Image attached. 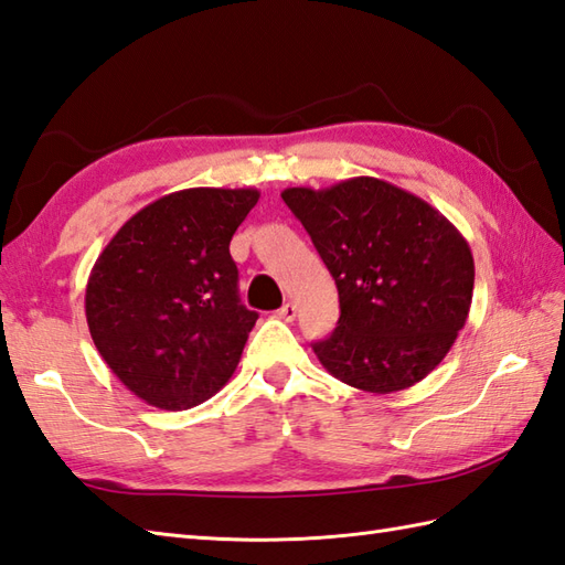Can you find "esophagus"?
Here are the masks:
<instances>
[{
	"mask_svg": "<svg viewBox=\"0 0 565 565\" xmlns=\"http://www.w3.org/2000/svg\"><path fill=\"white\" fill-rule=\"evenodd\" d=\"M295 317H297V307L292 302H287V305H282V309H278V319H282L287 323H292Z\"/></svg>",
	"mask_w": 565,
	"mask_h": 565,
	"instance_id": "esophagus-1",
	"label": "esophagus"
}]
</instances>
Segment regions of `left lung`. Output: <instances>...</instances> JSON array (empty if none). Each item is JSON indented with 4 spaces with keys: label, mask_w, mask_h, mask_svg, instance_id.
<instances>
[{
    "label": "left lung",
    "mask_w": 565,
    "mask_h": 565,
    "mask_svg": "<svg viewBox=\"0 0 565 565\" xmlns=\"http://www.w3.org/2000/svg\"><path fill=\"white\" fill-rule=\"evenodd\" d=\"M331 270L341 319L315 353L335 380L394 394L440 365L469 317L473 256L443 212L404 188L358 177L285 188Z\"/></svg>",
    "instance_id": "1"
}]
</instances>
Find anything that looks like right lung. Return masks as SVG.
<instances>
[{
  "instance_id": "add662e5",
  "label": "right lung",
  "mask_w": 565,
  "mask_h": 565,
  "mask_svg": "<svg viewBox=\"0 0 565 565\" xmlns=\"http://www.w3.org/2000/svg\"><path fill=\"white\" fill-rule=\"evenodd\" d=\"M256 188H185L132 215L96 258L86 323L113 374L149 406L185 411L227 384L258 319L230 254Z\"/></svg>"
}]
</instances>
